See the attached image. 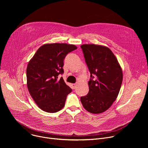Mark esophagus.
Segmentation results:
<instances>
[{
  "label": "esophagus",
  "mask_w": 148,
  "mask_h": 148,
  "mask_svg": "<svg viewBox=\"0 0 148 148\" xmlns=\"http://www.w3.org/2000/svg\"><path fill=\"white\" fill-rule=\"evenodd\" d=\"M77 83H75V84H73V87L74 89H75V88L77 87Z\"/></svg>",
  "instance_id": "obj_1"
}]
</instances>
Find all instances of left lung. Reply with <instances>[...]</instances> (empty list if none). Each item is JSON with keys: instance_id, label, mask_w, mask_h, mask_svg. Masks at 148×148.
<instances>
[{"instance_id": "1", "label": "left lung", "mask_w": 148, "mask_h": 148, "mask_svg": "<svg viewBox=\"0 0 148 148\" xmlns=\"http://www.w3.org/2000/svg\"><path fill=\"white\" fill-rule=\"evenodd\" d=\"M81 47L91 74L88 94L81 97V101L87 111L100 114L110 108L116 100L122 85V70L108 47L93 44Z\"/></svg>"}]
</instances>
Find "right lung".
I'll use <instances>...</instances> for the list:
<instances>
[{"label": "right lung", "mask_w": 148, "mask_h": 148, "mask_svg": "<svg viewBox=\"0 0 148 148\" xmlns=\"http://www.w3.org/2000/svg\"><path fill=\"white\" fill-rule=\"evenodd\" d=\"M73 45L50 43L41 46L28 63L26 70L27 86L29 93L43 111L54 113L65 105L67 96L72 90L62 77L64 59L77 49Z\"/></svg>", "instance_id": "right-lung-1"}]
</instances>
